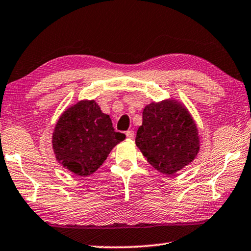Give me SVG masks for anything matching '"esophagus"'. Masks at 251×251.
Segmentation results:
<instances>
[{
    "mask_svg": "<svg viewBox=\"0 0 251 251\" xmlns=\"http://www.w3.org/2000/svg\"><path fill=\"white\" fill-rule=\"evenodd\" d=\"M126 138H128V139H133L134 138V131H132V130L126 131Z\"/></svg>",
    "mask_w": 251,
    "mask_h": 251,
    "instance_id": "34e87169",
    "label": "esophagus"
}]
</instances>
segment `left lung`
Masks as SVG:
<instances>
[{"instance_id":"8db88e82","label":"left lung","mask_w":251,"mask_h":251,"mask_svg":"<svg viewBox=\"0 0 251 251\" xmlns=\"http://www.w3.org/2000/svg\"><path fill=\"white\" fill-rule=\"evenodd\" d=\"M142 118L135 144L153 168L171 175L194 161L200 135L185 105L173 99L151 102Z\"/></svg>"}]
</instances>
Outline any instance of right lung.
<instances>
[{
  "label": "right lung",
  "instance_id": "obj_1",
  "mask_svg": "<svg viewBox=\"0 0 251 251\" xmlns=\"http://www.w3.org/2000/svg\"><path fill=\"white\" fill-rule=\"evenodd\" d=\"M126 135L116 132L111 119L95 100H80L57 121L51 143L58 163L77 175L96 172Z\"/></svg>",
  "mask_w": 251,
  "mask_h": 251
}]
</instances>
